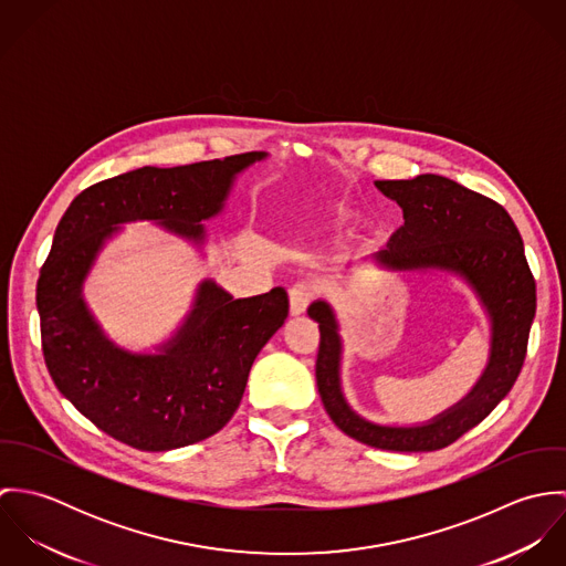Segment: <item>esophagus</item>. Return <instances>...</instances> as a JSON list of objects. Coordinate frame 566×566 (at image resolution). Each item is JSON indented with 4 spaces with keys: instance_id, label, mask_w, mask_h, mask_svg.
<instances>
[{
    "instance_id": "34e87169",
    "label": "esophagus",
    "mask_w": 566,
    "mask_h": 566,
    "mask_svg": "<svg viewBox=\"0 0 566 566\" xmlns=\"http://www.w3.org/2000/svg\"><path fill=\"white\" fill-rule=\"evenodd\" d=\"M312 301H314V287L310 283H296L290 290V314L303 316Z\"/></svg>"
}]
</instances>
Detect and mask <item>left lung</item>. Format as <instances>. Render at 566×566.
<instances>
[{
    "label": "left lung",
    "instance_id": "left-lung-1",
    "mask_svg": "<svg viewBox=\"0 0 566 566\" xmlns=\"http://www.w3.org/2000/svg\"><path fill=\"white\" fill-rule=\"evenodd\" d=\"M375 187L403 209L405 222L373 259L397 272H444L464 281L490 324L488 361L458 403L424 422L368 420L344 397L339 321L326 301H314L307 314L321 326L318 392L331 420L357 442L401 453L438 451L480 424L512 390L536 314V283L518 229L494 200L438 174L377 180Z\"/></svg>",
    "mask_w": 566,
    "mask_h": 566
}]
</instances>
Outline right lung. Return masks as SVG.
<instances>
[{"label":"right lung","instance_id":"obj_1","mask_svg":"<svg viewBox=\"0 0 566 566\" xmlns=\"http://www.w3.org/2000/svg\"><path fill=\"white\" fill-rule=\"evenodd\" d=\"M248 153L180 167H142L102 180L65 211L36 283L48 370L61 395L104 433L142 451H171L220 431L240 407L254 357L287 318V294L233 298L213 279L155 350L113 342L84 301V281L124 224L155 222L205 254L207 229Z\"/></svg>","mask_w":566,"mask_h":566}]
</instances>
